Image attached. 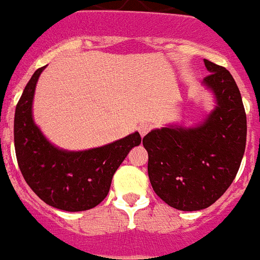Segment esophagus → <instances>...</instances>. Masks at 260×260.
<instances>
[{"instance_id":"esophagus-1","label":"esophagus","mask_w":260,"mask_h":260,"mask_svg":"<svg viewBox=\"0 0 260 260\" xmlns=\"http://www.w3.org/2000/svg\"><path fill=\"white\" fill-rule=\"evenodd\" d=\"M150 128H152V125H150V123L143 122L138 126V132H139V134L142 135V137H144V135H147L148 133L150 132Z\"/></svg>"}]
</instances>
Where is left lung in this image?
<instances>
[{
  "label": "left lung",
  "instance_id": "left-lung-1",
  "mask_svg": "<svg viewBox=\"0 0 260 260\" xmlns=\"http://www.w3.org/2000/svg\"><path fill=\"white\" fill-rule=\"evenodd\" d=\"M203 84L216 107L194 127L171 125L143 138L148 176L155 194L170 207L191 212L208 208L234 181L246 144V115L234 78L204 60Z\"/></svg>",
  "mask_w": 260,
  "mask_h": 260
}]
</instances>
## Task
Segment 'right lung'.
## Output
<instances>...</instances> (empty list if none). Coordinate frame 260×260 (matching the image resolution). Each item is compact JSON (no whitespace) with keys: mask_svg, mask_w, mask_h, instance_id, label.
Listing matches in <instances>:
<instances>
[{"mask_svg":"<svg viewBox=\"0 0 260 260\" xmlns=\"http://www.w3.org/2000/svg\"><path fill=\"white\" fill-rule=\"evenodd\" d=\"M43 70L33 74L15 110L17 165L26 184L48 206L68 212L88 211L107 197L113 174L142 138L135 132L111 144L80 152L54 147L34 123L31 111L37 81Z\"/></svg>","mask_w":260,"mask_h":260,"instance_id":"add662e5","label":"right lung"}]
</instances>
